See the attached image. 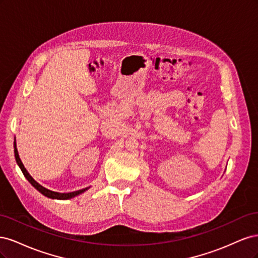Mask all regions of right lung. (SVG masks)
<instances>
[{
	"instance_id": "1",
	"label": "right lung",
	"mask_w": 258,
	"mask_h": 258,
	"mask_svg": "<svg viewBox=\"0 0 258 258\" xmlns=\"http://www.w3.org/2000/svg\"><path fill=\"white\" fill-rule=\"evenodd\" d=\"M14 153H15V158H16V162L17 165L19 166L20 170L22 171L23 175H25V177L28 179L29 183L32 185L34 188L36 190L40 191L42 195H44L45 197L47 198H50V199H59V200H68V199H72L76 196H79V195L85 192L86 190L89 189V187H86V188H83L81 190H76V191H72V192H57V191H52V190H49L47 188H45V187H43L41 184H38L35 179L31 176L29 174V172L27 171V169L25 168V166H23V163L21 162L20 158H19V154H18V151H17V146H16V139H15V142H14Z\"/></svg>"
}]
</instances>
